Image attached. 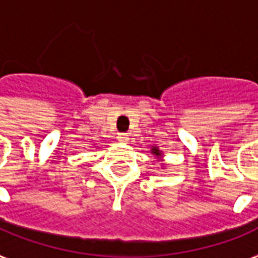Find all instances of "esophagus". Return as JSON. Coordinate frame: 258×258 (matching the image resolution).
Here are the masks:
<instances>
[{"mask_svg": "<svg viewBox=\"0 0 258 258\" xmlns=\"http://www.w3.org/2000/svg\"><path fill=\"white\" fill-rule=\"evenodd\" d=\"M118 140H119V142L127 143V140H129V136H127V133H119V135H118Z\"/></svg>", "mask_w": 258, "mask_h": 258, "instance_id": "1", "label": "esophagus"}]
</instances>
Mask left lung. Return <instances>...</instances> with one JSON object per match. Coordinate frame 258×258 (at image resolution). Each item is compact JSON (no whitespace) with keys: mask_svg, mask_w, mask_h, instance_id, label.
Segmentation results:
<instances>
[{"mask_svg":"<svg viewBox=\"0 0 258 258\" xmlns=\"http://www.w3.org/2000/svg\"><path fill=\"white\" fill-rule=\"evenodd\" d=\"M152 154H155L157 157H159V155H161V152H159V150H157V148H152Z\"/></svg>","mask_w":258,"mask_h":258,"instance_id":"left-lung-1","label":"left lung"}]
</instances>
